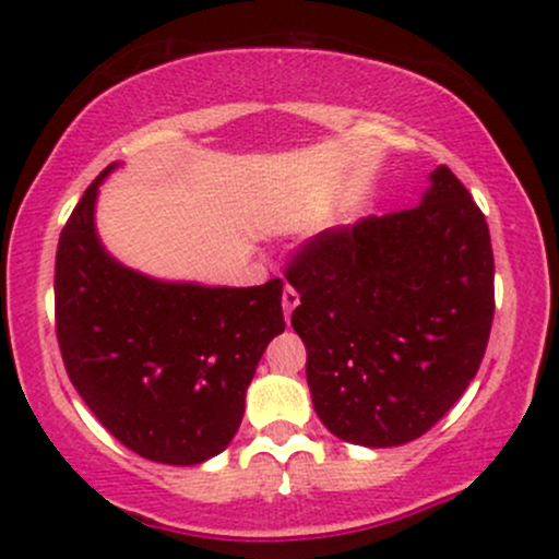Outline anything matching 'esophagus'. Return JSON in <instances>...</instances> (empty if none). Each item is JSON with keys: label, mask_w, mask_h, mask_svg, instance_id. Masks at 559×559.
Wrapping results in <instances>:
<instances>
[{"label": "esophagus", "mask_w": 559, "mask_h": 559, "mask_svg": "<svg viewBox=\"0 0 559 559\" xmlns=\"http://www.w3.org/2000/svg\"><path fill=\"white\" fill-rule=\"evenodd\" d=\"M281 301H284V318H286V323H288V320H292V312L297 310V305H299V294L294 292L292 286H286V288H284V297H281Z\"/></svg>", "instance_id": "obj_1"}]
</instances>
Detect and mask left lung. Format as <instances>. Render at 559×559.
<instances>
[{
    "label": "left lung",
    "mask_w": 559,
    "mask_h": 559,
    "mask_svg": "<svg viewBox=\"0 0 559 559\" xmlns=\"http://www.w3.org/2000/svg\"><path fill=\"white\" fill-rule=\"evenodd\" d=\"M413 210L325 230L288 265L307 386L333 436L400 447L478 373L493 318L486 217L447 165Z\"/></svg>",
    "instance_id": "8db88e82"
}]
</instances>
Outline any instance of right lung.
<instances>
[{"instance_id": "1", "label": "right lung", "mask_w": 559, "mask_h": 559, "mask_svg": "<svg viewBox=\"0 0 559 559\" xmlns=\"http://www.w3.org/2000/svg\"><path fill=\"white\" fill-rule=\"evenodd\" d=\"M102 170L62 228L55 316L66 370L120 444L165 465H199L230 444L254 370L278 333V278L262 286L163 281L118 262L96 234Z\"/></svg>"}]
</instances>
